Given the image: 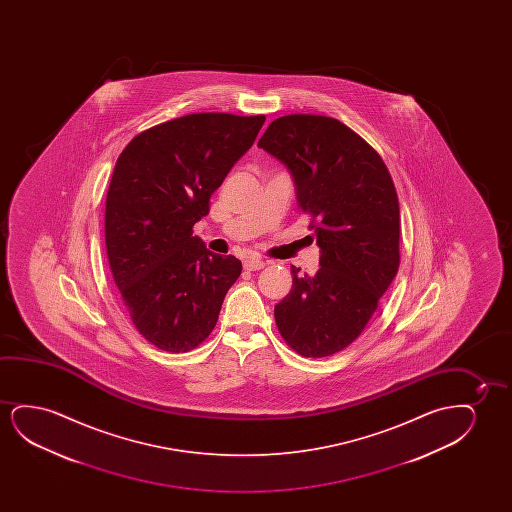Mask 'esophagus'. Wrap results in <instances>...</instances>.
Returning <instances> with one entry per match:
<instances>
[{
  "mask_svg": "<svg viewBox=\"0 0 512 512\" xmlns=\"http://www.w3.org/2000/svg\"><path fill=\"white\" fill-rule=\"evenodd\" d=\"M243 266H245L246 271H259V269H262L266 264H264V260H260L259 257H248Z\"/></svg>",
  "mask_w": 512,
  "mask_h": 512,
  "instance_id": "obj_1",
  "label": "esophagus"
}]
</instances>
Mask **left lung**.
Masks as SVG:
<instances>
[{
    "instance_id": "8db88e82",
    "label": "left lung",
    "mask_w": 512,
    "mask_h": 512,
    "mask_svg": "<svg viewBox=\"0 0 512 512\" xmlns=\"http://www.w3.org/2000/svg\"><path fill=\"white\" fill-rule=\"evenodd\" d=\"M259 147L290 169L322 248L315 276L292 266V290L274 306L276 325L302 357H330L364 332L397 276V190L378 152L332 117H280Z\"/></svg>"
}]
</instances>
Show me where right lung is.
Listing matches in <instances>:
<instances>
[{"mask_svg": "<svg viewBox=\"0 0 512 512\" xmlns=\"http://www.w3.org/2000/svg\"><path fill=\"white\" fill-rule=\"evenodd\" d=\"M264 122L190 113L136 134L117 159L106 255L134 327L159 350L187 353L204 343L241 274L236 257L211 253L192 227Z\"/></svg>", "mask_w": 512, "mask_h": 512, "instance_id": "1", "label": "right lung"}]
</instances>
